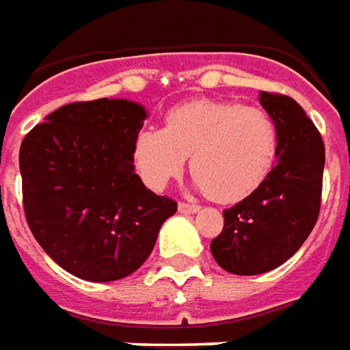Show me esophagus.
<instances>
[{
  "mask_svg": "<svg viewBox=\"0 0 350 350\" xmlns=\"http://www.w3.org/2000/svg\"><path fill=\"white\" fill-rule=\"evenodd\" d=\"M179 212L185 213V215H189V213H196V212H200V206H196V204L179 202Z\"/></svg>",
  "mask_w": 350,
  "mask_h": 350,
  "instance_id": "esophagus-1",
  "label": "esophagus"
}]
</instances>
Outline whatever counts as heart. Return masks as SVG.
Returning a JSON list of instances; mask_svg holds the SVG:
<instances>
[{
  "instance_id": "heart-1",
  "label": "heart",
  "mask_w": 350,
  "mask_h": 350,
  "mask_svg": "<svg viewBox=\"0 0 350 350\" xmlns=\"http://www.w3.org/2000/svg\"><path fill=\"white\" fill-rule=\"evenodd\" d=\"M278 148V126L266 111L198 100L171 109L165 129H142L133 158L142 180L159 191L179 175L191 156L198 187L215 202L231 204L266 180Z\"/></svg>"
}]
</instances>
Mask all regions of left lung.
I'll return each mask as SVG.
<instances>
[{
    "label": "left lung",
    "mask_w": 350,
    "mask_h": 350,
    "mask_svg": "<svg viewBox=\"0 0 350 350\" xmlns=\"http://www.w3.org/2000/svg\"><path fill=\"white\" fill-rule=\"evenodd\" d=\"M278 126V163L245 200L224 212V231L210 245L229 273L258 275L279 268L308 239L320 213L323 140L289 96L260 92Z\"/></svg>",
    "instance_id": "8db88e82"
}]
</instances>
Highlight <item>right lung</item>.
I'll use <instances>...</instances> for the list:
<instances>
[{
	"label": "right lung",
	"instance_id": "right-lung-1",
	"mask_svg": "<svg viewBox=\"0 0 350 350\" xmlns=\"http://www.w3.org/2000/svg\"><path fill=\"white\" fill-rule=\"evenodd\" d=\"M148 111L102 98L55 109L18 152L28 227L53 262L104 283L137 271L177 202L135 173V140Z\"/></svg>",
	"mask_w": 350,
	"mask_h": 350
}]
</instances>
